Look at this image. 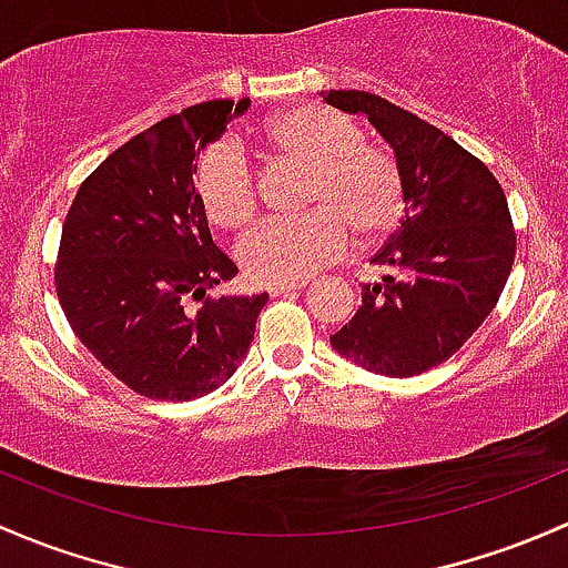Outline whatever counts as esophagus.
Returning a JSON list of instances; mask_svg holds the SVG:
<instances>
[{
  "label": "esophagus",
  "instance_id": "1",
  "mask_svg": "<svg viewBox=\"0 0 568 568\" xmlns=\"http://www.w3.org/2000/svg\"><path fill=\"white\" fill-rule=\"evenodd\" d=\"M302 285H272V288H266V291H268V296H288V294H296Z\"/></svg>",
  "mask_w": 568,
  "mask_h": 568
}]
</instances>
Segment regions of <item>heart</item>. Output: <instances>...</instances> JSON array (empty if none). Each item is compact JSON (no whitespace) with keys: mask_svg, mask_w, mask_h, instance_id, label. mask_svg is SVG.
<instances>
[{"mask_svg":"<svg viewBox=\"0 0 568 568\" xmlns=\"http://www.w3.org/2000/svg\"><path fill=\"white\" fill-rule=\"evenodd\" d=\"M272 158L310 169L302 217H274L239 242V266L258 285L304 283L354 247L392 236L405 214V176L392 149L364 141L359 124L326 105H300L266 124ZM193 187L209 223L244 229L258 214L261 179L234 139L201 152Z\"/></svg>","mask_w":568,"mask_h":568,"instance_id":"heart-1","label":"heart"}]
</instances>
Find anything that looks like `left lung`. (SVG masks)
Masks as SVG:
<instances>
[{"mask_svg": "<svg viewBox=\"0 0 568 568\" xmlns=\"http://www.w3.org/2000/svg\"><path fill=\"white\" fill-rule=\"evenodd\" d=\"M324 100L367 113L405 176L403 225L373 255L384 277L364 285L362 307L332 345L369 373H427L463 348L504 294L517 250L504 187L444 130L378 94L332 89Z\"/></svg>", "mask_w": 568, "mask_h": 568, "instance_id": "1", "label": "left lung"}]
</instances>
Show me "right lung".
<instances>
[{
    "mask_svg": "<svg viewBox=\"0 0 568 568\" xmlns=\"http://www.w3.org/2000/svg\"><path fill=\"white\" fill-rule=\"evenodd\" d=\"M250 100H212L152 124L81 182L53 285L70 329L149 399L204 397L234 375L268 296H212L236 274L214 247L193 158Z\"/></svg>",
    "mask_w": 568,
    "mask_h": 568,
    "instance_id": "1",
    "label": "right lung"
}]
</instances>
